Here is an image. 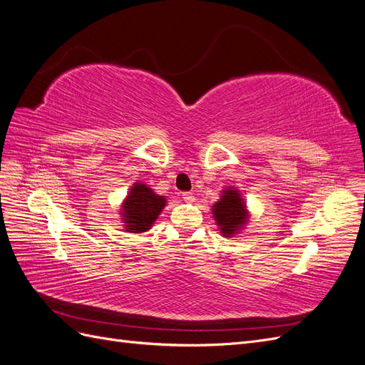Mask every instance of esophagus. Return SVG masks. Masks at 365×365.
<instances>
[{
	"mask_svg": "<svg viewBox=\"0 0 365 365\" xmlns=\"http://www.w3.org/2000/svg\"><path fill=\"white\" fill-rule=\"evenodd\" d=\"M182 200L185 202H195V195L192 192H184L182 193Z\"/></svg>",
	"mask_w": 365,
	"mask_h": 365,
	"instance_id": "obj_1",
	"label": "esophagus"
}]
</instances>
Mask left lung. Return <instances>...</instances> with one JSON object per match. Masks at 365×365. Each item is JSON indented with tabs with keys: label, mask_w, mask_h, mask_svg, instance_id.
<instances>
[{
	"label": "left lung",
	"mask_w": 365,
	"mask_h": 365,
	"mask_svg": "<svg viewBox=\"0 0 365 365\" xmlns=\"http://www.w3.org/2000/svg\"><path fill=\"white\" fill-rule=\"evenodd\" d=\"M212 213L216 224L225 237L235 236L248 222V210L244 197L235 187L222 190L220 200L213 205Z\"/></svg>",
	"instance_id": "obj_1"
}]
</instances>
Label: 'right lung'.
<instances>
[{
    "mask_svg": "<svg viewBox=\"0 0 365 365\" xmlns=\"http://www.w3.org/2000/svg\"><path fill=\"white\" fill-rule=\"evenodd\" d=\"M164 207V196L157 195L146 184L135 182L129 189L120 215L123 216V224L129 233H145L158 219Z\"/></svg>",
    "mask_w": 365,
    "mask_h": 365,
    "instance_id": "obj_1",
    "label": "right lung"
}]
</instances>
